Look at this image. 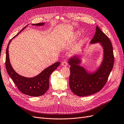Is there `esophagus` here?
<instances>
[{
  "mask_svg": "<svg viewBox=\"0 0 124 124\" xmlns=\"http://www.w3.org/2000/svg\"><path fill=\"white\" fill-rule=\"evenodd\" d=\"M62 65L63 66H64V67H67L68 66V63L67 62V61H63L62 63Z\"/></svg>",
  "mask_w": 124,
  "mask_h": 124,
  "instance_id": "1",
  "label": "esophagus"
}]
</instances>
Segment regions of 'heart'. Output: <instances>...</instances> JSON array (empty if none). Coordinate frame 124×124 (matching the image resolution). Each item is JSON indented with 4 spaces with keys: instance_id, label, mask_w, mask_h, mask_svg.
Instances as JSON below:
<instances>
[{
    "instance_id": "1",
    "label": "heart",
    "mask_w": 124,
    "mask_h": 124,
    "mask_svg": "<svg viewBox=\"0 0 124 124\" xmlns=\"http://www.w3.org/2000/svg\"><path fill=\"white\" fill-rule=\"evenodd\" d=\"M79 35H80V33L79 32H78V31L75 32L74 34L73 37V40H76V39H77L79 37Z\"/></svg>"
}]
</instances>
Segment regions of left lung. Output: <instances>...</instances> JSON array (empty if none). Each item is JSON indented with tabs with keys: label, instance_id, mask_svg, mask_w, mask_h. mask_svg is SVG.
<instances>
[{
	"label": "left lung",
	"instance_id": "left-lung-1",
	"mask_svg": "<svg viewBox=\"0 0 124 124\" xmlns=\"http://www.w3.org/2000/svg\"><path fill=\"white\" fill-rule=\"evenodd\" d=\"M100 43L103 49V57L99 67L94 71H89L80 66V55H74L68 59L70 65L69 86L76 95L86 96L100 91L106 84L113 68L114 56L111 42L96 26V31L90 44Z\"/></svg>",
	"mask_w": 124,
	"mask_h": 124
}]
</instances>
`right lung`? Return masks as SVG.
<instances>
[{"instance_id": "add662e5", "label": "right lung", "mask_w": 124, "mask_h": 124, "mask_svg": "<svg viewBox=\"0 0 124 124\" xmlns=\"http://www.w3.org/2000/svg\"><path fill=\"white\" fill-rule=\"evenodd\" d=\"M32 25L42 26L44 23H33ZM28 26H25L18 33L10 40L6 51L5 66L7 72L15 83L18 89L24 94L31 96H39L44 94L49 87V77L51 73L59 66L60 62H56L48 67L45 68L38 75L33 77H26L17 73L12 68L10 62L8 48L10 43L13 39L16 37Z\"/></svg>"}]
</instances>
